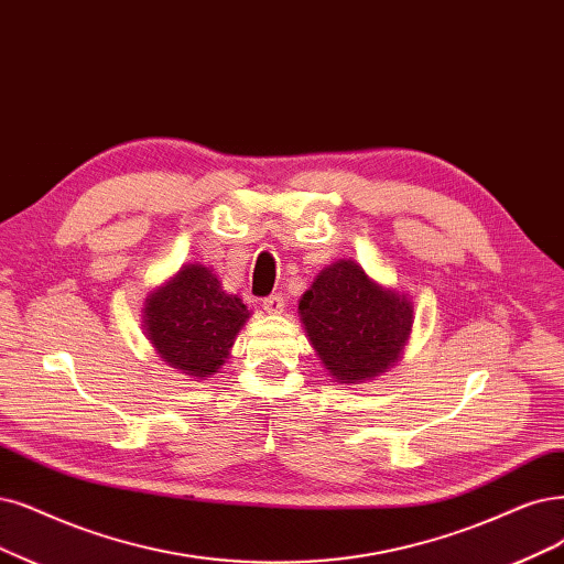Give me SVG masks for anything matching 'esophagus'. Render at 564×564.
Here are the masks:
<instances>
[{"label":"esophagus","mask_w":564,"mask_h":564,"mask_svg":"<svg viewBox=\"0 0 564 564\" xmlns=\"http://www.w3.org/2000/svg\"><path fill=\"white\" fill-rule=\"evenodd\" d=\"M262 306H264V311H267L269 316H279V314H283L285 300H283V295H271V297H267V300L262 302Z\"/></svg>","instance_id":"esophagus-1"}]
</instances>
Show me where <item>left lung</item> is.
I'll return each mask as SVG.
<instances>
[{
    "label": "left lung",
    "mask_w": 564,
    "mask_h": 564,
    "mask_svg": "<svg viewBox=\"0 0 564 564\" xmlns=\"http://www.w3.org/2000/svg\"><path fill=\"white\" fill-rule=\"evenodd\" d=\"M300 321L332 381L358 386L381 377L404 356L413 302L346 258L327 264L311 283L300 300Z\"/></svg>",
    "instance_id": "left-lung-1"
}]
</instances>
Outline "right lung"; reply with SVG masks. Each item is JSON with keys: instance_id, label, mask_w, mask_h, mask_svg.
Wrapping results in <instances>:
<instances>
[{"instance_id": "obj_1", "label": "right lung", "mask_w": 564, "mask_h": 564, "mask_svg": "<svg viewBox=\"0 0 564 564\" xmlns=\"http://www.w3.org/2000/svg\"><path fill=\"white\" fill-rule=\"evenodd\" d=\"M143 329L158 358L185 377L208 379L225 365L248 306L223 290L199 262L183 264L174 276L151 290L143 302Z\"/></svg>"}]
</instances>
